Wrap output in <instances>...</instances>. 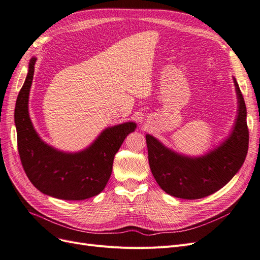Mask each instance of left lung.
Wrapping results in <instances>:
<instances>
[{
    "instance_id": "8db88e82",
    "label": "left lung",
    "mask_w": 260,
    "mask_h": 260,
    "mask_svg": "<svg viewBox=\"0 0 260 260\" xmlns=\"http://www.w3.org/2000/svg\"><path fill=\"white\" fill-rule=\"evenodd\" d=\"M238 115L229 137L202 156L175 152L159 140L146 135L148 162L156 182L178 199L199 200L214 194L238 174L248 151L246 106L237 79Z\"/></svg>"
}]
</instances>
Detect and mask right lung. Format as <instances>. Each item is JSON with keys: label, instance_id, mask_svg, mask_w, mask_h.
<instances>
[{"label": "right lung", "instance_id": "obj_1", "mask_svg": "<svg viewBox=\"0 0 260 260\" xmlns=\"http://www.w3.org/2000/svg\"><path fill=\"white\" fill-rule=\"evenodd\" d=\"M36 57L29 69L15 106L18 153L30 182L52 198L82 201L100 194L112 175L114 157L124 139L137 128L128 121L108 127L82 151H59L38 135L29 116V93L32 84Z\"/></svg>", "mask_w": 260, "mask_h": 260}]
</instances>
